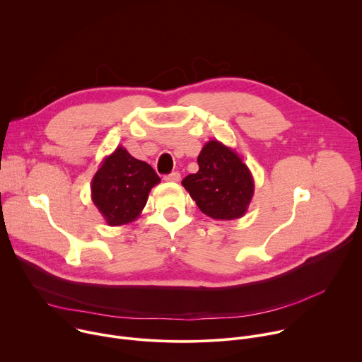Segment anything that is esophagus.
<instances>
[{
    "instance_id": "esophagus-1",
    "label": "esophagus",
    "mask_w": 362,
    "mask_h": 362,
    "mask_svg": "<svg viewBox=\"0 0 362 362\" xmlns=\"http://www.w3.org/2000/svg\"><path fill=\"white\" fill-rule=\"evenodd\" d=\"M165 180H166V182H179V180H180V175H179L177 172H173V173L168 175V176L165 177Z\"/></svg>"
}]
</instances>
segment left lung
<instances>
[{
    "label": "left lung",
    "instance_id": "1",
    "mask_svg": "<svg viewBox=\"0 0 362 362\" xmlns=\"http://www.w3.org/2000/svg\"><path fill=\"white\" fill-rule=\"evenodd\" d=\"M199 172L182 185L197 208L212 219L242 218L253 197L255 182L239 154L218 140H209L197 156Z\"/></svg>",
    "mask_w": 362,
    "mask_h": 362
}]
</instances>
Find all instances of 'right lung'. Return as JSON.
<instances>
[{
	"label": "right lung",
	"instance_id": "obj_1",
	"mask_svg": "<svg viewBox=\"0 0 362 362\" xmlns=\"http://www.w3.org/2000/svg\"><path fill=\"white\" fill-rule=\"evenodd\" d=\"M160 177L146 162L119 146L101 162L91 180V200L109 226L136 221Z\"/></svg>",
	"mask_w": 362,
	"mask_h": 362
}]
</instances>
